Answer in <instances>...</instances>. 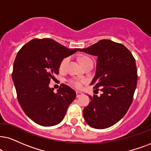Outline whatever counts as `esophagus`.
<instances>
[{"instance_id": "34e87169", "label": "esophagus", "mask_w": 151, "mask_h": 151, "mask_svg": "<svg viewBox=\"0 0 151 151\" xmlns=\"http://www.w3.org/2000/svg\"><path fill=\"white\" fill-rule=\"evenodd\" d=\"M76 95H77V98H79V97L83 95V93L81 92H79V91H76Z\"/></svg>"}]
</instances>
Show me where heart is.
Here are the masks:
<instances>
[{"label": "heart", "instance_id": "obj_1", "mask_svg": "<svg viewBox=\"0 0 151 151\" xmlns=\"http://www.w3.org/2000/svg\"><path fill=\"white\" fill-rule=\"evenodd\" d=\"M69 61H70V58H68V57L63 59V60L60 64V69L64 70L65 68H66V66L68 65ZM79 62L82 66H84L85 65L88 63L92 62V60H91V59L89 58L88 57L82 56L79 58ZM70 83H71L74 86L77 88H81V86H82L83 81H79V80H77V79H72V80H70Z\"/></svg>", "mask_w": 151, "mask_h": 151}]
</instances>
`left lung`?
I'll return each instance as SVG.
<instances>
[{"mask_svg": "<svg viewBox=\"0 0 151 151\" xmlns=\"http://www.w3.org/2000/svg\"><path fill=\"white\" fill-rule=\"evenodd\" d=\"M80 51L98 57L96 72L91 85L102 94L90 95L83 118L91 127L105 129L118 123L127 113L137 83L135 59L123 45L102 40Z\"/></svg>", "mask_w": 151, "mask_h": 151, "instance_id": "8db88e82", "label": "left lung"}]
</instances>
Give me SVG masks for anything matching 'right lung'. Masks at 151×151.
Listing matches in <instances>:
<instances>
[{
  "mask_svg": "<svg viewBox=\"0 0 151 151\" xmlns=\"http://www.w3.org/2000/svg\"><path fill=\"white\" fill-rule=\"evenodd\" d=\"M81 49H70L50 38L33 39L17 53L12 80L17 99L25 114L42 126H53L63 121L76 93L63 84L57 93L49 82L59 73L63 59Z\"/></svg>",
  "mask_w": 151,
  "mask_h": 151,
  "instance_id": "1",
  "label": "right lung"
}]
</instances>
